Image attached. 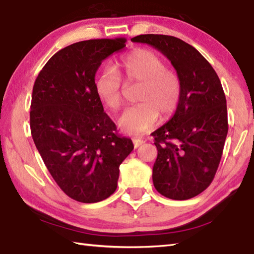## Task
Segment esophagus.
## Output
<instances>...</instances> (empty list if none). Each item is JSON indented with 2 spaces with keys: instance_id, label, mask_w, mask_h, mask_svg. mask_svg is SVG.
<instances>
[{
  "instance_id": "obj_1",
  "label": "esophagus",
  "mask_w": 254,
  "mask_h": 254,
  "mask_svg": "<svg viewBox=\"0 0 254 254\" xmlns=\"http://www.w3.org/2000/svg\"><path fill=\"white\" fill-rule=\"evenodd\" d=\"M144 143L143 140H140V138H134L133 140V145H134V148H137L140 145H142V144Z\"/></svg>"
}]
</instances>
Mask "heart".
Instances as JSON below:
<instances>
[{"label": "heart", "mask_w": 254, "mask_h": 254, "mask_svg": "<svg viewBox=\"0 0 254 254\" xmlns=\"http://www.w3.org/2000/svg\"><path fill=\"white\" fill-rule=\"evenodd\" d=\"M119 72L127 83H138L137 101L118 120L119 128L133 136L142 135L155 127L160 112L172 116L178 107L182 84L178 74L166 68L163 59L148 49H136L121 59ZM116 68L104 67L94 81V90L104 106L112 111L123 103V84Z\"/></svg>", "instance_id": "1"}]
</instances>
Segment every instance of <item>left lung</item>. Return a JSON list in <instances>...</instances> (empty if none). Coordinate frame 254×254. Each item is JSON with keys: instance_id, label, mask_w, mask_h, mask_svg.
I'll list each match as a JSON object with an SVG mask.
<instances>
[{"instance_id": "1", "label": "left lung", "mask_w": 254, "mask_h": 254, "mask_svg": "<svg viewBox=\"0 0 254 254\" xmlns=\"http://www.w3.org/2000/svg\"><path fill=\"white\" fill-rule=\"evenodd\" d=\"M131 41L161 52L181 79L175 113L152 133L157 147L152 177L161 195L190 199L211 184L227 137V101L219 77L196 48L180 38L146 34Z\"/></svg>"}]
</instances>
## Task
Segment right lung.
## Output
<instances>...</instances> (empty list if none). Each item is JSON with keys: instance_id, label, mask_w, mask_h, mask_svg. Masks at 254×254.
Segmentation results:
<instances>
[{"instance_id": "obj_1", "label": "right lung", "mask_w": 254, "mask_h": 254, "mask_svg": "<svg viewBox=\"0 0 254 254\" xmlns=\"http://www.w3.org/2000/svg\"><path fill=\"white\" fill-rule=\"evenodd\" d=\"M126 38L90 39L57 52L33 87L31 132L61 190L79 202L107 199L116 191L121 163L133 151L94 90L101 63L126 47Z\"/></svg>"}]
</instances>
